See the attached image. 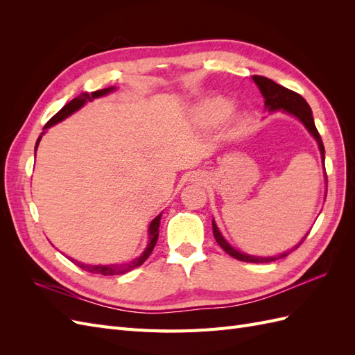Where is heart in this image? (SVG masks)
Returning a JSON list of instances; mask_svg holds the SVG:
<instances>
[{"label": "heart", "instance_id": "1", "mask_svg": "<svg viewBox=\"0 0 355 355\" xmlns=\"http://www.w3.org/2000/svg\"><path fill=\"white\" fill-rule=\"evenodd\" d=\"M232 111V102L222 96H211L196 106V118L202 125H213L225 120ZM241 120V116H239Z\"/></svg>", "mask_w": 355, "mask_h": 355}]
</instances>
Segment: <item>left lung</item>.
Returning a JSON list of instances; mask_svg holds the SVG:
<instances>
[{"label": "left lung", "mask_w": 355, "mask_h": 355, "mask_svg": "<svg viewBox=\"0 0 355 355\" xmlns=\"http://www.w3.org/2000/svg\"><path fill=\"white\" fill-rule=\"evenodd\" d=\"M252 80L254 81V84L259 87L263 99H265V108L268 111H278V110H283L284 112L287 114H292L295 115L297 120L302 123L306 130L313 135V137L317 141L318 144V148H320V154H321V158H323V163H324V145H323V141H321V136L317 130V127L314 124V118H313V111H311L309 105L306 103V101L302 98V96L297 94L296 92H292L288 90L286 87H283V85L274 83L272 80L266 78V77H261V75H253ZM326 182H327V175H326ZM213 223V235L214 239H216L218 244L222 247V249L227 252L230 256L235 257V259L239 261H243V262H253V263H263V262H272V261H277L280 259V257H286L290 252H293L295 249H297V247L304 243V240L306 239V235L302 239V241H300L299 244H296L292 250L288 252H284L282 253L280 256H270V257H262V256H252V254H245V253H241L239 252L237 249H234V247L223 239V235L220 234L219 228L216 222H211Z\"/></svg>", "instance_id": "left-lung-1"}]
</instances>
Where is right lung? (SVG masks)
<instances>
[{
  "instance_id": "add662e5",
  "label": "right lung",
  "mask_w": 355,
  "mask_h": 355,
  "mask_svg": "<svg viewBox=\"0 0 355 355\" xmlns=\"http://www.w3.org/2000/svg\"><path fill=\"white\" fill-rule=\"evenodd\" d=\"M112 90H115V87H108V89H103V90H98V92H93V93H81L80 96H77V98L75 99H72L69 103H67L65 106H63V108L56 114V115H53L50 120L47 121V124L44 125V130L46 128H49V127H51V125H55V124H58V123H60L62 120H65L67 116H69L71 114H73L75 111H78L80 108H83V106L87 103V102H92L93 99H96V98H101V96H105V94H108V93H111ZM42 135V133H41ZM40 141H41V136L38 137V141H37V145H35V151H37V146H38V144H40ZM159 219H161V214H158V216L151 222V225H149V243H148V245H146V249H145V252L137 257V259H135V261H132V262H127V263H114V265H85V263H81V262H78V261H73V259H71L75 265H78L81 270H84V271H89V272H92V274H101V275H118V274H124V272H127V271H132V270H135V268H137V266H141L146 259H148V256L153 253V250H154V247H155V244H157V240H158V234H159V231H158V228H159Z\"/></svg>"
}]
</instances>
